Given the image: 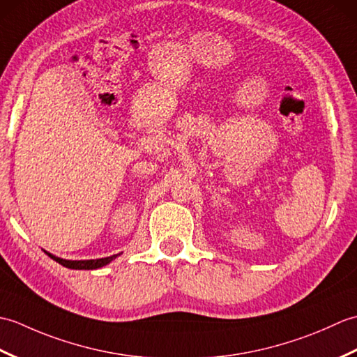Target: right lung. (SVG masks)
<instances>
[{"instance_id":"add662e5","label":"right lung","mask_w":357,"mask_h":357,"mask_svg":"<svg viewBox=\"0 0 357 357\" xmlns=\"http://www.w3.org/2000/svg\"><path fill=\"white\" fill-rule=\"evenodd\" d=\"M49 257H52L53 261H56L58 264H61L63 267L66 268H72V270H96V268H101L104 265L110 264L113 259H116V257L121 255H113L109 257H101V259H87V261H69V259H63V257H58L55 255H52L49 252H45Z\"/></svg>"}]
</instances>
